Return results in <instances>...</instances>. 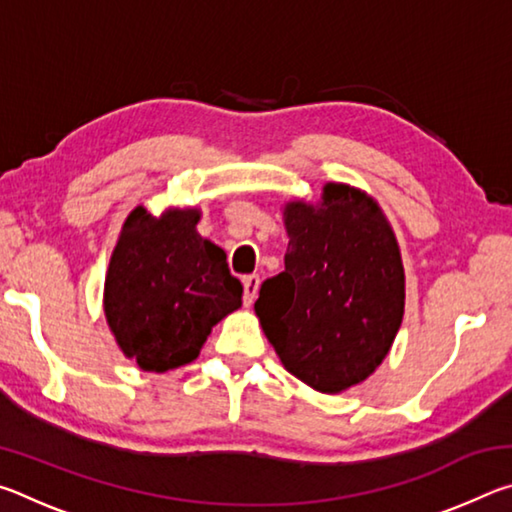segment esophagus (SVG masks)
<instances>
[{
	"label": "esophagus",
	"instance_id": "esophagus-1",
	"mask_svg": "<svg viewBox=\"0 0 512 512\" xmlns=\"http://www.w3.org/2000/svg\"><path fill=\"white\" fill-rule=\"evenodd\" d=\"M257 289H259V275H246L244 277V305L253 307V302L257 298Z\"/></svg>",
	"mask_w": 512,
	"mask_h": 512
}]
</instances>
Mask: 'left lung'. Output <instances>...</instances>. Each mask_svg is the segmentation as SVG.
<instances>
[{
  "instance_id": "1",
  "label": "left lung",
  "mask_w": 512,
  "mask_h": 512,
  "mask_svg": "<svg viewBox=\"0 0 512 512\" xmlns=\"http://www.w3.org/2000/svg\"><path fill=\"white\" fill-rule=\"evenodd\" d=\"M284 271L259 289L255 314L291 375L320 393L368 379L404 316L395 232L372 198L327 183L323 201L284 205Z\"/></svg>"
}]
</instances>
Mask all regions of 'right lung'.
I'll list each match as a JSON object with an SVG mask.
<instances>
[{
	"label": "right lung",
	"instance_id": "1",
	"mask_svg": "<svg viewBox=\"0 0 512 512\" xmlns=\"http://www.w3.org/2000/svg\"><path fill=\"white\" fill-rule=\"evenodd\" d=\"M201 212L162 216L137 205L112 250L103 311L128 359L149 372L192 363L212 327L241 307L244 287L223 250L196 232Z\"/></svg>",
	"mask_w": 512,
	"mask_h": 512
}]
</instances>
